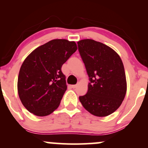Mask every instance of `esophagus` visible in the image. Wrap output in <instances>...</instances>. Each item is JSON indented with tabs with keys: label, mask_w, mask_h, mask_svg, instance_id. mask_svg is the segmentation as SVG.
<instances>
[{
	"label": "esophagus",
	"mask_w": 148,
	"mask_h": 148,
	"mask_svg": "<svg viewBox=\"0 0 148 148\" xmlns=\"http://www.w3.org/2000/svg\"><path fill=\"white\" fill-rule=\"evenodd\" d=\"M76 86H77V85H72V86H71V87H72V88H76Z\"/></svg>",
	"instance_id": "obj_1"
}]
</instances>
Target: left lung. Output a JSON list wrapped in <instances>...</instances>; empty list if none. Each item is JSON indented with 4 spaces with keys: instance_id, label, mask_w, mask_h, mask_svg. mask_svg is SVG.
I'll use <instances>...</instances> for the list:
<instances>
[{
    "instance_id": "1",
    "label": "left lung",
    "mask_w": 148,
    "mask_h": 148,
    "mask_svg": "<svg viewBox=\"0 0 148 148\" xmlns=\"http://www.w3.org/2000/svg\"><path fill=\"white\" fill-rule=\"evenodd\" d=\"M77 44L90 80L88 92L79 97L80 101L95 116L111 115L120 107L126 95L123 61L113 49L99 42L86 39Z\"/></svg>"
}]
</instances>
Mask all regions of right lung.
<instances>
[{"label": "right lung", "instance_id": "right-lung-1", "mask_svg": "<svg viewBox=\"0 0 148 148\" xmlns=\"http://www.w3.org/2000/svg\"><path fill=\"white\" fill-rule=\"evenodd\" d=\"M76 50L75 42L56 39L37 47L25 59L17 89L21 103L30 113L47 116L59 106L67 90L61 67Z\"/></svg>", "mask_w": 148, "mask_h": 148}]
</instances>
